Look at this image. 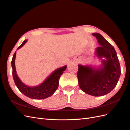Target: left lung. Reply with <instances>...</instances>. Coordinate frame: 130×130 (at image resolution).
I'll use <instances>...</instances> for the list:
<instances>
[{
  "label": "left lung",
  "mask_w": 130,
  "mask_h": 130,
  "mask_svg": "<svg viewBox=\"0 0 130 130\" xmlns=\"http://www.w3.org/2000/svg\"><path fill=\"white\" fill-rule=\"evenodd\" d=\"M92 35L95 37L100 45L95 48V55L102 64L98 66L79 64L77 78L82 91L99 97L107 94L116 87L121 69L114 46L99 33H94Z\"/></svg>",
  "instance_id": "8db88e82"
}]
</instances>
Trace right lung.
I'll return each mask as SVG.
<instances>
[{"mask_svg":"<svg viewBox=\"0 0 130 130\" xmlns=\"http://www.w3.org/2000/svg\"><path fill=\"white\" fill-rule=\"evenodd\" d=\"M27 42V40H25L19 46L18 49L21 48ZM16 55V52L13 55L11 66L12 68V77L16 87L19 91L26 97L33 99H45L54 94L58 88L59 78L66 69L67 66L65 65L56 69L40 85L36 86H28L22 82L16 73L15 63Z\"/></svg>","mask_w":130,"mask_h":130,"instance_id":"obj_1","label":"right lung"}]
</instances>
